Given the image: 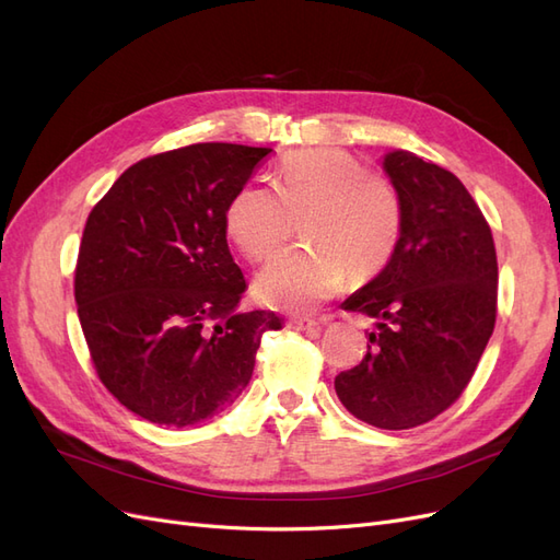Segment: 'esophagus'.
<instances>
[{
  "instance_id": "esophagus-1",
  "label": "esophagus",
  "mask_w": 560,
  "mask_h": 560,
  "mask_svg": "<svg viewBox=\"0 0 560 560\" xmlns=\"http://www.w3.org/2000/svg\"><path fill=\"white\" fill-rule=\"evenodd\" d=\"M289 326L295 328V330H318V328H322V324H318L316 318H307V316H293Z\"/></svg>"
}]
</instances>
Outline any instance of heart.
<instances>
[{"instance_id":"obj_1","label":"heart","mask_w":560,"mask_h":560,"mask_svg":"<svg viewBox=\"0 0 560 560\" xmlns=\"http://www.w3.org/2000/svg\"><path fill=\"white\" fill-rule=\"evenodd\" d=\"M302 218L307 246L281 253L255 279L265 305L310 312L342 291L347 277L369 281L387 267L401 236L394 185L335 148L295 150L275 171V189L246 185L232 197L225 230L248 260H265Z\"/></svg>"}]
</instances>
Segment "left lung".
<instances>
[{"label": "left lung", "instance_id": "1", "mask_svg": "<svg viewBox=\"0 0 560 560\" xmlns=\"http://www.w3.org/2000/svg\"><path fill=\"white\" fill-rule=\"evenodd\" d=\"M382 168L401 199V236L387 267L342 302L375 330L335 392L363 422L410 429L469 385L498 314V255L481 209L451 171L406 150L387 152Z\"/></svg>", "mask_w": 560, "mask_h": 560}]
</instances>
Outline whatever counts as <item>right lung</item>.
Segmentation results:
<instances>
[{
  "mask_svg": "<svg viewBox=\"0 0 560 560\" xmlns=\"http://www.w3.org/2000/svg\"><path fill=\"white\" fill-rule=\"evenodd\" d=\"M269 148L199 142L126 168L89 213L74 300L103 385L142 420L189 427L232 406L275 312L246 291L225 213Z\"/></svg>",
  "mask_w": 560,
  "mask_h": 560,
  "instance_id": "right-lung-1",
  "label": "right lung"
}]
</instances>
